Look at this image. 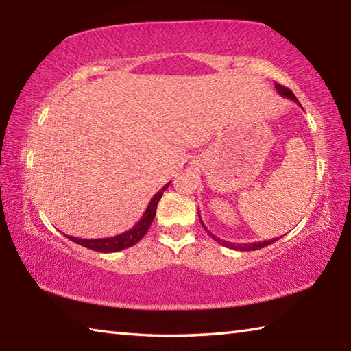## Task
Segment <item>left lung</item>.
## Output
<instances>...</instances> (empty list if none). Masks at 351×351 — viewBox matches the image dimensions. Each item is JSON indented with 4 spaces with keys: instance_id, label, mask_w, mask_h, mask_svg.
Listing matches in <instances>:
<instances>
[{
    "instance_id": "obj_1",
    "label": "left lung",
    "mask_w": 351,
    "mask_h": 351,
    "mask_svg": "<svg viewBox=\"0 0 351 351\" xmlns=\"http://www.w3.org/2000/svg\"><path fill=\"white\" fill-rule=\"evenodd\" d=\"M276 90H277L278 94H280V96L287 97V99H291V100H294V102H295L297 105H300L299 100H297V97L293 94V91H289L288 88H285V86H282V85H278V83H276ZM300 106H302V105H300ZM198 217H199V210H198ZM199 221H201V217H199ZM201 224H203V221H201ZM203 228L207 230V234H209L213 240L219 243V245H223V246H226V247H230V249H235V251H257V249H261V247H265V246H268V245H272V243L278 240V239H269V240H265V241H255V243H245V245H235V243L219 240L218 237L213 235V234L210 232V230L206 228L204 224H203Z\"/></svg>"
}]
</instances>
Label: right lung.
I'll use <instances>...</instances> for the list:
<instances>
[{
	"mask_svg": "<svg viewBox=\"0 0 351 351\" xmlns=\"http://www.w3.org/2000/svg\"><path fill=\"white\" fill-rule=\"evenodd\" d=\"M169 186L170 182L165 184V186L159 190L156 195H154L150 203H148L144 215L141 217L139 221L136 223L132 229L125 230L123 234H119L114 237H106V239H77V237H71V235H66V237L71 241L77 243V245L93 249V251H97V252H105V254L117 252V251H122V249L133 246L139 240H142V237H144L147 234V230L150 229L154 215H156V207H158L159 199L162 198L164 190Z\"/></svg>",
	"mask_w": 351,
	"mask_h": 351,
	"instance_id": "1",
	"label": "right lung"
}]
</instances>
